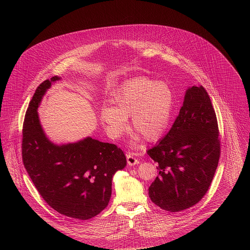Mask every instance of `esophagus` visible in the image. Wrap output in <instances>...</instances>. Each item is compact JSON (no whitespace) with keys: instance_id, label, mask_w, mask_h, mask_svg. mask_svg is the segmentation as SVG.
I'll list each match as a JSON object with an SVG mask.
<instances>
[{"instance_id":"obj_1","label":"esophagus","mask_w":250,"mask_h":250,"mask_svg":"<svg viewBox=\"0 0 250 250\" xmlns=\"http://www.w3.org/2000/svg\"><path fill=\"white\" fill-rule=\"evenodd\" d=\"M126 159H127V163H128L129 166H134V165L140 163L139 159L135 156V154H133V153H127L126 154Z\"/></svg>"}]
</instances>
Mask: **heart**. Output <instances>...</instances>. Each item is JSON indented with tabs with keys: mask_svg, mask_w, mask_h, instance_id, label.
Returning <instances> with one entry per match:
<instances>
[{
	"mask_svg": "<svg viewBox=\"0 0 250 250\" xmlns=\"http://www.w3.org/2000/svg\"><path fill=\"white\" fill-rule=\"evenodd\" d=\"M113 106L103 105L100 119L107 134L120 138L128 129L127 118L132 126L149 142L159 139L168 125L173 94L164 83L147 78H137L123 84L113 94Z\"/></svg>",
	"mask_w": 250,
	"mask_h": 250,
	"instance_id": "obj_1",
	"label": "heart"
}]
</instances>
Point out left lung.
Masks as SVG:
<instances>
[{"mask_svg":"<svg viewBox=\"0 0 250 250\" xmlns=\"http://www.w3.org/2000/svg\"><path fill=\"white\" fill-rule=\"evenodd\" d=\"M217 119L202 85L187 90L166 136L147 151L158 163L149 197L161 209L179 212L197 204L209 189L220 156Z\"/></svg>","mask_w":250,"mask_h":250,"instance_id":"obj_1","label":"left lung"}]
</instances>
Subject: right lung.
<instances>
[{
	"label": "right lung",
	"instance_id": "right-lung-1",
	"mask_svg": "<svg viewBox=\"0 0 250 250\" xmlns=\"http://www.w3.org/2000/svg\"><path fill=\"white\" fill-rule=\"evenodd\" d=\"M52 77L36 88L22 128V161L41 197L61 214L86 220L103 211L111 196L114 173L126 165L122 149L90 137L79 143L55 145L41 127L37 107L51 86Z\"/></svg>",
	"mask_w": 250,
	"mask_h": 250
}]
</instances>
